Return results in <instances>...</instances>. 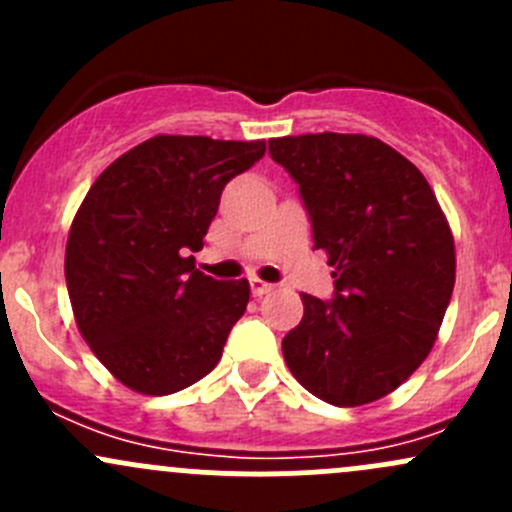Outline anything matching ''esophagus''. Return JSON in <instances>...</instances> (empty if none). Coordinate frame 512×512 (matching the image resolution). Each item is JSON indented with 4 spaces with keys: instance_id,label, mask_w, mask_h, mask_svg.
Returning a JSON list of instances; mask_svg holds the SVG:
<instances>
[{
    "instance_id": "esophagus-1",
    "label": "esophagus",
    "mask_w": 512,
    "mask_h": 512,
    "mask_svg": "<svg viewBox=\"0 0 512 512\" xmlns=\"http://www.w3.org/2000/svg\"><path fill=\"white\" fill-rule=\"evenodd\" d=\"M250 287H252V294H255V297H262V294L272 292V285H267V282H262L260 277H252Z\"/></svg>"
}]
</instances>
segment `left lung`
I'll list each match as a JSON object with an SVG mask.
<instances>
[{
  "instance_id": "obj_1",
  "label": "left lung",
  "mask_w": 512,
  "mask_h": 512,
  "mask_svg": "<svg viewBox=\"0 0 512 512\" xmlns=\"http://www.w3.org/2000/svg\"><path fill=\"white\" fill-rule=\"evenodd\" d=\"M270 156L299 185L337 289L332 302L302 294V322L282 339L289 371L327 404L384 399L423 364L446 317L451 225L421 170L374 136L272 138Z\"/></svg>"
}]
</instances>
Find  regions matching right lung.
Masks as SVG:
<instances>
[{
  "label": "right lung",
  "mask_w": 512,
  "mask_h": 512,
  "mask_svg": "<svg viewBox=\"0 0 512 512\" xmlns=\"http://www.w3.org/2000/svg\"><path fill=\"white\" fill-rule=\"evenodd\" d=\"M262 156L265 141L160 133L113 160L76 210L64 260L76 327L131 391L175 394L223 356L250 282L213 280L190 252L227 180Z\"/></svg>",
  "instance_id": "right-lung-1"
}]
</instances>
